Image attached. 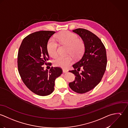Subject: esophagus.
<instances>
[{
  "label": "esophagus",
  "instance_id": "obj_1",
  "mask_svg": "<svg viewBox=\"0 0 128 128\" xmlns=\"http://www.w3.org/2000/svg\"><path fill=\"white\" fill-rule=\"evenodd\" d=\"M62 70H63V73H66L68 72V70H67L66 69H62Z\"/></svg>",
  "mask_w": 128,
  "mask_h": 128
}]
</instances>
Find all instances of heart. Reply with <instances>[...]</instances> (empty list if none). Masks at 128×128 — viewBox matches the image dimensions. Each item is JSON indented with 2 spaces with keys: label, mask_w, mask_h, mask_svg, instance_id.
I'll use <instances>...</instances> for the list:
<instances>
[{
  "label": "heart",
  "mask_w": 128,
  "mask_h": 128,
  "mask_svg": "<svg viewBox=\"0 0 128 128\" xmlns=\"http://www.w3.org/2000/svg\"><path fill=\"white\" fill-rule=\"evenodd\" d=\"M57 40L62 45L69 46L68 53L71 54L76 58L78 57L84 50L83 42L78 39L76 34L69 31H63L56 36ZM47 49L49 55L55 58L58 54V44L53 39L50 38L48 44ZM73 62V58L70 56H59L54 60V65L56 66L65 68Z\"/></svg>",
  "instance_id": "1"
}]
</instances>
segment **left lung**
<instances>
[{
    "mask_svg": "<svg viewBox=\"0 0 128 128\" xmlns=\"http://www.w3.org/2000/svg\"><path fill=\"white\" fill-rule=\"evenodd\" d=\"M82 38L84 51L82 58L69 71L75 75L69 86L74 92L84 94L94 88L101 81L107 65L105 48L100 39L92 32L82 28L73 30Z\"/></svg>",
    "mask_w": 128,
    "mask_h": 128,
    "instance_id": "left-lung-1",
    "label": "left lung"
}]
</instances>
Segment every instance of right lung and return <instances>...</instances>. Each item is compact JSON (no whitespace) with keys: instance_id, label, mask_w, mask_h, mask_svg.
<instances>
[{"instance_id":"right-lung-1","label":"right lung","mask_w":128,"mask_h":128,"mask_svg":"<svg viewBox=\"0 0 128 128\" xmlns=\"http://www.w3.org/2000/svg\"><path fill=\"white\" fill-rule=\"evenodd\" d=\"M54 31L40 30L30 34L23 40L18 54V69L26 86L40 96H48L53 92L55 80L62 73L60 67H52L44 70L42 65L50 59L47 46Z\"/></svg>"}]
</instances>
